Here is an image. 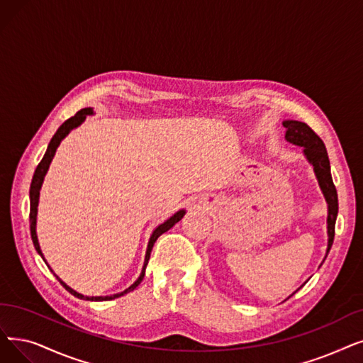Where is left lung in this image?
Listing matches in <instances>:
<instances>
[{
	"instance_id": "1",
	"label": "left lung",
	"mask_w": 363,
	"mask_h": 363,
	"mask_svg": "<svg viewBox=\"0 0 363 363\" xmlns=\"http://www.w3.org/2000/svg\"><path fill=\"white\" fill-rule=\"evenodd\" d=\"M283 125L286 128V140L294 145L304 147V154L308 162L313 164L314 172L319 181V185L323 191V196L328 201V252L334 243L335 235V220L338 215V194L334 185L333 177H330V164L329 157L325 148L323 140L316 135L308 124L303 121L286 120L283 121Z\"/></svg>"
}]
</instances>
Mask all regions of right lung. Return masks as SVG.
<instances>
[{
    "instance_id": "1",
    "label": "right lung",
    "mask_w": 363,
    "mask_h": 363,
    "mask_svg": "<svg viewBox=\"0 0 363 363\" xmlns=\"http://www.w3.org/2000/svg\"><path fill=\"white\" fill-rule=\"evenodd\" d=\"M93 111H91V108H83L82 111H78L74 117H71V118H68L64 124L60 125V128L57 129V132L55 133V136L52 138V140H50V144H49V147H47V151H45V154H44V157H43V160L38 163V166H37V169H35V172H34V177H33V182H30V190H29V199H30V209H29V223H30V238H33V242H34V246H35V249H37V252L38 254L43 257V254H41V249H40V245H38V239H37V233H35V218H37V206H38V197H40V188H41V184H43V179H44V175H45V172H47V169H49V164H50V162H52V159H53V155H55V152H56V148H57V145L60 144V140L64 139L74 128H77V125H80L83 121H84V118H86V116H89V114H91ZM184 211H179V212H177L175 215H173L170 219H167L164 224H162V225H159L157 227L155 230H154V233H152V235H151V239H150V243H148V249H147V255H145V264H144V269H143V273H140V276H139V279L133 283V285L129 288V289H125L123 294H125V292H129V291H133L140 281H143V279H144V276H145V269H147V264H148V259H150V255H151V250H152V246H154V243H155V240L160 238V235L163 234V233H166L167 230H170L173 225H175L177 223H179V220L182 219V216H184ZM44 259V258H43ZM56 279L60 281V285L64 286L69 294H72L74 296H77V298H80V299H89V301H105V299H114V298H118V296H121L123 294H116V295H111V296H84V295H82V294H78V292H75L74 289H71L69 286H67L64 281H62L57 276H56Z\"/></svg>"
}]
</instances>
